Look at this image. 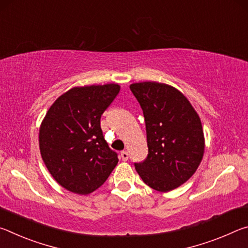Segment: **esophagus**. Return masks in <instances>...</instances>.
Wrapping results in <instances>:
<instances>
[{
  "mask_svg": "<svg viewBox=\"0 0 248 248\" xmlns=\"http://www.w3.org/2000/svg\"><path fill=\"white\" fill-rule=\"evenodd\" d=\"M120 156H121V158H123V161H127V159L129 158V154L127 151H123L120 154Z\"/></svg>",
  "mask_w": 248,
  "mask_h": 248,
  "instance_id": "34e87169",
  "label": "esophagus"
}]
</instances>
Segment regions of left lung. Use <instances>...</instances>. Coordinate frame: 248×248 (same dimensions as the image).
Wrapping results in <instances>:
<instances>
[{
    "label": "left lung",
    "instance_id": "obj_1",
    "mask_svg": "<svg viewBox=\"0 0 248 248\" xmlns=\"http://www.w3.org/2000/svg\"><path fill=\"white\" fill-rule=\"evenodd\" d=\"M143 110L149 154L134 163L142 180L167 192L186 183L198 169L204 152L202 124L183 93L164 83L130 85Z\"/></svg>",
    "mask_w": 248,
    "mask_h": 248
}]
</instances>
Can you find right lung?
<instances>
[{"instance_id":"obj_1","label":"right lung","mask_w":248,"mask_h":248,"mask_svg":"<svg viewBox=\"0 0 248 248\" xmlns=\"http://www.w3.org/2000/svg\"><path fill=\"white\" fill-rule=\"evenodd\" d=\"M120 91L118 84L73 87L57 98L39 129L40 154L66 190L89 195L118 163L100 128V117Z\"/></svg>"}]
</instances>
